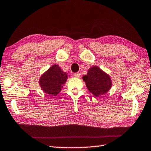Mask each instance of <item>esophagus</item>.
<instances>
[{
    "mask_svg": "<svg viewBox=\"0 0 151 151\" xmlns=\"http://www.w3.org/2000/svg\"><path fill=\"white\" fill-rule=\"evenodd\" d=\"M73 76L76 78H79L80 77V73H75L73 74Z\"/></svg>",
    "mask_w": 151,
    "mask_h": 151,
    "instance_id": "1",
    "label": "esophagus"
}]
</instances>
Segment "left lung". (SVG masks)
<instances>
[{"label": "left lung", "mask_w": 151, "mask_h": 151, "mask_svg": "<svg viewBox=\"0 0 151 151\" xmlns=\"http://www.w3.org/2000/svg\"><path fill=\"white\" fill-rule=\"evenodd\" d=\"M82 79L88 90L96 97L106 93L112 86L110 76L97 66L91 67Z\"/></svg>", "instance_id": "left-lung-1"}]
</instances>
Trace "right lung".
<instances>
[{
  "label": "right lung",
  "mask_w": 151,
  "mask_h": 151,
  "mask_svg": "<svg viewBox=\"0 0 151 151\" xmlns=\"http://www.w3.org/2000/svg\"><path fill=\"white\" fill-rule=\"evenodd\" d=\"M67 79L66 73H64L58 65L55 64L41 76L39 84L44 92L56 96L61 91Z\"/></svg>",
  "instance_id": "right-lung-1"
}]
</instances>
